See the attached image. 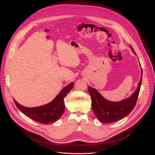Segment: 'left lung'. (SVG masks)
<instances>
[{"instance_id": "8db88e82", "label": "left lung", "mask_w": 155, "mask_h": 155, "mask_svg": "<svg viewBox=\"0 0 155 155\" xmlns=\"http://www.w3.org/2000/svg\"><path fill=\"white\" fill-rule=\"evenodd\" d=\"M133 51V48L131 46ZM134 53L136 54L134 51ZM140 78L137 90L131 97L120 102H111L105 99L97 89L88 86V91L91 95L93 111L100 121L103 123H111L120 120L127 116L135 106L140 89L142 80Z\"/></svg>"}]
</instances>
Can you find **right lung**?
<instances>
[{
    "instance_id": "1",
    "label": "right lung",
    "mask_w": 155,
    "mask_h": 155,
    "mask_svg": "<svg viewBox=\"0 0 155 155\" xmlns=\"http://www.w3.org/2000/svg\"><path fill=\"white\" fill-rule=\"evenodd\" d=\"M73 83L71 82L65 87L52 102L37 107H26L21 106L13 99L18 109L25 115L33 120L43 124H52L61 117L64 111L65 104L64 98L70 91Z\"/></svg>"
}]
</instances>
